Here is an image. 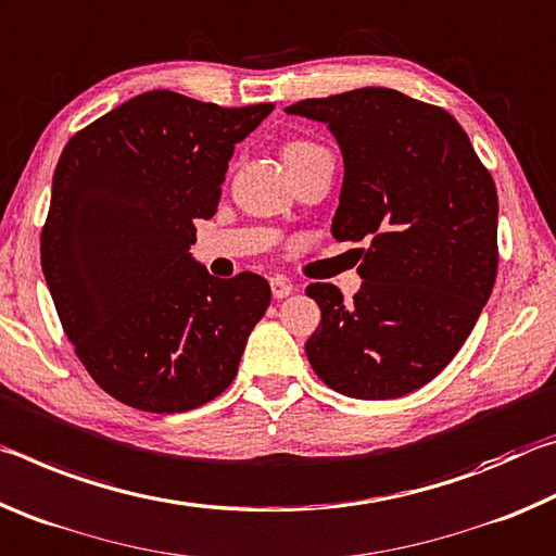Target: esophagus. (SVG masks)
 Masks as SVG:
<instances>
[{
	"label": "esophagus",
	"instance_id": "1",
	"mask_svg": "<svg viewBox=\"0 0 556 556\" xmlns=\"http://www.w3.org/2000/svg\"><path fill=\"white\" fill-rule=\"evenodd\" d=\"M269 287H271V294H275V299H285L291 294V291H294V287H291L285 277H271Z\"/></svg>",
	"mask_w": 556,
	"mask_h": 556
}]
</instances>
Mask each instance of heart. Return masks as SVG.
<instances>
[{
    "instance_id": "obj_1",
    "label": "heart",
    "mask_w": 556,
    "mask_h": 556,
    "mask_svg": "<svg viewBox=\"0 0 556 556\" xmlns=\"http://www.w3.org/2000/svg\"><path fill=\"white\" fill-rule=\"evenodd\" d=\"M324 147H318L314 142H291L285 147V159L287 156H301V154H314V152H321Z\"/></svg>"
}]
</instances>
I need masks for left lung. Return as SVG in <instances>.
Segmentation results:
<instances>
[{
  "instance_id": "obj_1",
  "label": "left lung",
  "mask_w": 556,
  "mask_h": 556,
  "mask_svg": "<svg viewBox=\"0 0 556 556\" xmlns=\"http://www.w3.org/2000/svg\"><path fill=\"white\" fill-rule=\"evenodd\" d=\"M289 115L326 122L343 152L331 232L368 242L353 301L306 287L321 324L306 341L314 372L357 400L425 388L454 361L497 275V193L444 108L390 88L301 100Z\"/></svg>"
}]
</instances>
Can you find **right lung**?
<instances>
[{
    "instance_id": "1",
    "label": "right lung",
    "mask_w": 556,
    "mask_h": 556,
    "mask_svg": "<svg viewBox=\"0 0 556 556\" xmlns=\"http://www.w3.org/2000/svg\"><path fill=\"white\" fill-rule=\"evenodd\" d=\"M271 102L220 108L149 90L75 131L53 174L41 267L90 378L156 414L211 402L265 316V277L218 279L191 257L235 144Z\"/></svg>"
}]
</instances>
